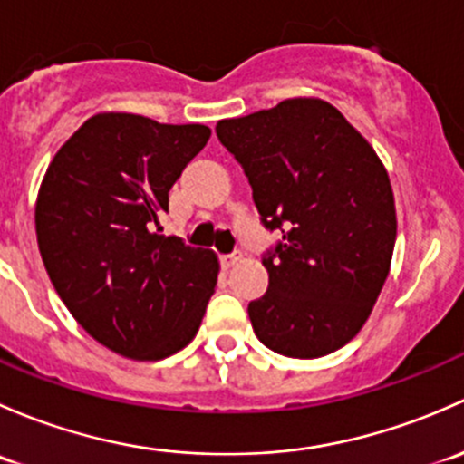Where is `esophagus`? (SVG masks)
<instances>
[{
	"label": "esophagus",
	"mask_w": 464,
	"mask_h": 464,
	"mask_svg": "<svg viewBox=\"0 0 464 464\" xmlns=\"http://www.w3.org/2000/svg\"><path fill=\"white\" fill-rule=\"evenodd\" d=\"M238 261H241V252H232V255H223L221 256V266L226 267H232V266H237Z\"/></svg>",
	"instance_id": "1"
}]
</instances>
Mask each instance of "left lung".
<instances>
[{"instance_id":"obj_1","label":"left lung","mask_w":464,"mask_h":464,"mask_svg":"<svg viewBox=\"0 0 464 464\" xmlns=\"http://www.w3.org/2000/svg\"><path fill=\"white\" fill-rule=\"evenodd\" d=\"M237 159L267 232V290L247 304L270 351L328 355L369 319L393 256V189L373 147L333 104L314 98L217 125Z\"/></svg>"}]
</instances>
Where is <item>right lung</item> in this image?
I'll return each instance as SVG.
<instances>
[{
	"label": "right lung",
	"mask_w": 464,
	"mask_h": 464,
	"mask_svg": "<svg viewBox=\"0 0 464 464\" xmlns=\"http://www.w3.org/2000/svg\"><path fill=\"white\" fill-rule=\"evenodd\" d=\"M208 140L205 125L98 113L40 188L37 246L57 295L91 337L131 360L188 346L217 285L214 252L159 234L171 185Z\"/></svg>",
	"instance_id": "add662e5"
}]
</instances>
